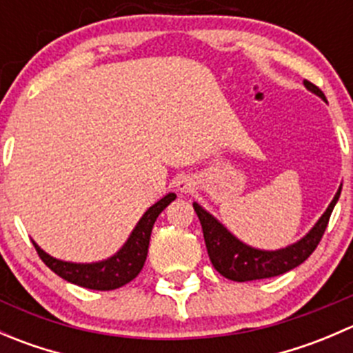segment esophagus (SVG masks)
Here are the masks:
<instances>
[{
  "label": "esophagus",
  "mask_w": 353,
  "mask_h": 353,
  "mask_svg": "<svg viewBox=\"0 0 353 353\" xmlns=\"http://www.w3.org/2000/svg\"><path fill=\"white\" fill-rule=\"evenodd\" d=\"M193 179H191L190 176H181L179 179H177V190L183 191V193H188V191L193 190Z\"/></svg>",
  "instance_id": "1"
}]
</instances>
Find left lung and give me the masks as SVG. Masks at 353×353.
Returning a JSON list of instances; mask_svg holds the SVG:
<instances>
[{"mask_svg": "<svg viewBox=\"0 0 353 353\" xmlns=\"http://www.w3.org/2000/svg\"><path fill=\"white\" fill-rule=\"evenodd\" d=\"M304 85L316 95H319L323 101H326L325 94L319 90V87H316L314 83L307 80H304ZM340 193L341 188L334 194L328 210L323 213L321 219L318 220V223L312 227V230L304 239H301L294 245H288L285 249H280V251H259V249H252L243 244L222 223L216 222L208 212H205L198 203H194V212H196L199 223H201L206 251H208L213 268L220 275L234 280V282L272 279V276H279L282 273L290 272L292 268L304 263L318 248L319 241H321L323 234L328 227L331 212H333L334 205L340 198Z\"/></svg>", "mask_w": 353, "mask_h": 353, "instance_id": "1", "label": "left lung"}]
</instances>
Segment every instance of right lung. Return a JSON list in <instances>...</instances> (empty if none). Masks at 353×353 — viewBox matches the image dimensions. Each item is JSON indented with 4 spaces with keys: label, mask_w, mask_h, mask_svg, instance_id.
<instances>
[{
    "label": "right lung",
    "mask_w": 353,
    "mask_h": 353,
    "mask_svg": "<svg viewBox=\"0 0 353 353\" xmlns=\"http://www.w3.org/2000/svg\"><path fill=\"white\" fill-rule=\"evenodd\" d=\"M174 199H176V194L169 193L160 201H157L154 206H150L147 213L141 216L138 225L134 227L133 234L130 236L128 243L123 245V249L105 261L92 263V265H77V263H66L51 258L35 243L34 248L39 258L44 261V265L49 266L56 275L65 279L66 282L90 288V290H114V288L130 283L143 270L145 259L148 254V244H150V234L157 216Z\"/></svg>",
    "instance_id": "1"
}]
</instances>
